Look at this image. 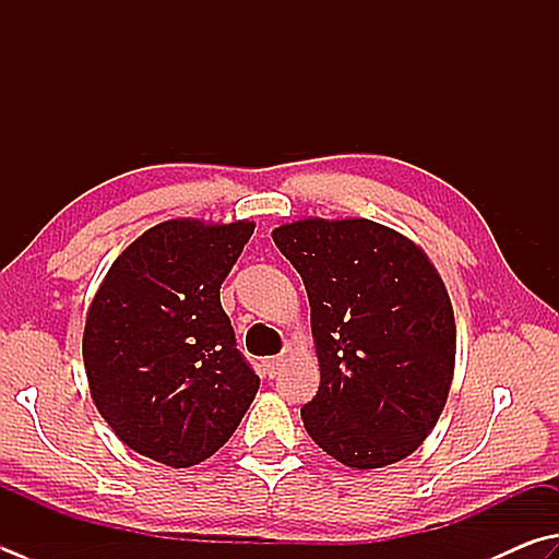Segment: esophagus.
<instances>
[{
  "instance_id": "34e87169",
  "label": "esophagus",
  "mask_w": 559,
  "mask_h": 559,
  "mask_svg": "<svg viewBox=\"0 0 559 559\" xmlns=\"http://www.w3.org/2000/svg\"><path fill=\"white\" fill-rule=\"evenodd\" d=\"M282 365H284V357H280V355H272V357H265V360H262V367H265L267 377H277L280 370H282Z\"/></svg>"
}]
</instances>
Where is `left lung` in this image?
Returning a JSON list of instances; mask_svg holds the SVG:
<instances>
[{"instance_id":"8db88e82","label":"left lung","mask_w":559,"mask_h":559,"mask_svg":"<svg viewBox=\"0 0 559 559\" xmlns=\"http://www.w3.org/2000/svg\"><path fill=\"white\" fill-rule=\"evenodd\" d=\"M304 280L321 386L301 418L347 467L411 455L433 430L455 370V316L424 250L367 218L272 230Z\"/></svg>"}]
</instances>
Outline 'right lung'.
Instances as JSON below:
<instances>
[{"mask_svg": "<svg viewBox=\"0 0 559 559\" xmlns=\"http://www.w3.org/2000/svg\"><path fill=\"white\" fill-rule=\"evenodd\" d=\"M252 228L157 224L116 258L90 307L82 357L94 404L126 445L163 465L212 457L258 394L218 299Z\"/></svg>", "mask_w": 559, "mask_h": 559, "instance_id": "add662e5", "label": "right lung"}]
</instances>
